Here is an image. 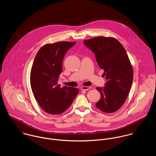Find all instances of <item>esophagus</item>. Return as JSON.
<instances>
[{
	"mask_svg": "<svg viewBox=\"0 0 156 156\" xmlns=\"http://www.w3.org/2000/svg\"><path fill=\"white\" fill-rule=\"evenodd\" d=\"M90 88H91L90 87L83 86L81 87V90H85V91L88 90H90Z\"/></svg>",
	"mask_w": 156,
	"mask_h": 156,
	"instance_id": "34e87169",
	"label": "esophagus"
}]
</instances>
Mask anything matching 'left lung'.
Masks as SVG:
<instances>
[{"label": "left lung", "instance_id": "left-lung-1", "mask_svg": "<svg viewBox=\"0 0 156 156\" xmlns=\"http://www.w3.org/2000/svg\"><path fill=\"white\" fill-rule=\"evenodd\" d=\"M84 44L94 54L107 80L104 87L96 88L101 98L96 106L106 113L115 112L126 101L133 82V69L127 52L114 37L98 36L84 41Z\"/></svg>", "mask_w": 156, "mask_h": 156}]
</instances>
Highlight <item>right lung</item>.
Listing matches in <instances>:
<instances>
[{
    "mask_svg": "<svg viewBox=\"0 0 156 156\" xmlns=\"http://www.w3.org/2000/svg\"><path fill=\"white\" fill-rule=\"evenodd\" d=\"M76 42H57L44 45L37 52L30 72V86L36 101L47 113L57 115L66 111L79 93L76 88L60 87L57 81L62 62Z\"/></svg>",
    "mask_w": 156,
    "mask_h": 156,
    "instance_id": "right-lung-1",
    "label": "right lung"
}]
</instances>
